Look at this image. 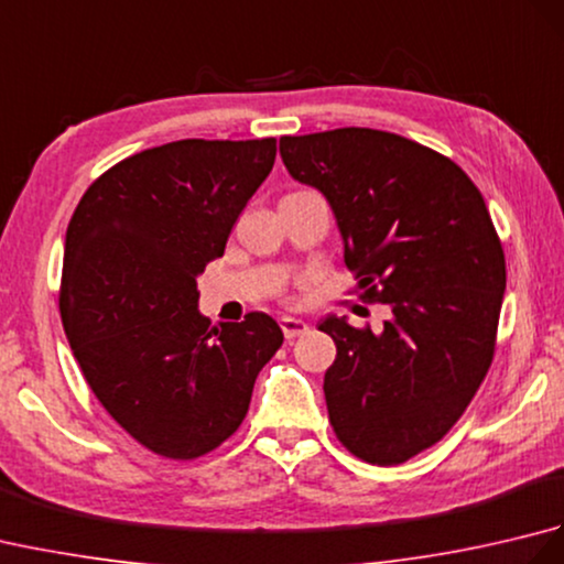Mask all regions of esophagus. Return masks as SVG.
I'll list each match as a JSON object with an SVG mask.
<instances>
[{
	"label": "esophagus",
	"mask_w": 564,
	"mask_h": 564,
	"mask_svg": "<svg viewBox=\"0 0 564 564\" xmlns=\"http://www.w3.org/2000/svg\"><path fill=\"white\" fill-rule=\"evenodd\" d=\"M281 329L285 334V339H295V337H303L307 334V322L297 319V317H281Z\"/></svg>",
	"instance_id": "1"
}]
</instances>
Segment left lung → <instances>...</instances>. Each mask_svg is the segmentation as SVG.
<instances>
[{"label":"left lung","mask_w":564,"mask_h":564,"mask_svg":"<svg viewBox=\"0 0 564 564\" xmlns=\"http://www.w3.org/2000/svg\"><path fill=\"white\" fill-rule=\"evenodd\" d=\"M285 170L327 196L364 303L382 332L325 317L334 434L356 458L400 465L458 422L495 358L507 263L485 198L441 152L370 128L281 138Z\"/></svg>","instance_id":"obj_1"}]
</instances>
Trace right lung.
I'll return each mask as SVG.
<instances>
[{
	"mask_svg": "<svg viewBox=\"0 0 564 564\" xmlns=\"http://www.w3.org/2000/svg\"><path fill=\"white\" fill-rule=\"evenodd\" d=\"M275 138L176 140L106 170L72 213L59 317L84 380L148 451L194 460L245 422L275 319L210 327L196 279L223 257Z\"/></svg>",
	"mask_w": 564,
	"mask_h": 564,
	"instance_id": "add662e5",
	"label": "right lung"
}]
</instances>
